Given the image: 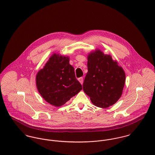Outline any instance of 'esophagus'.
I'll return each instance as SVG.
<instances>
[{"label":"esophagus","mask_w":155,"mask_h":155,"mask_svg":"<svg viewBox=\"0 0 155 155\" xmlns=\"http://www.w3.org/2000/svg\"><path fill=\"white\" fill-rule=\"evenodd\" d=\"M78 81H79V82H80L81 84H83V82H84V78H83L82 77L79 78L78 79Z\"/></svg>","instance_id":"obj_1"}]
</instances>
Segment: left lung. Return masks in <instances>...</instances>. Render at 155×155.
<instances>
[{
	"label": "left lung",
	"instance_id": "obj_1",
	"mask_svg": "<svg viewBox=\"0 0 155 155\" xmlns=\"http://www.w3.org/2000/svg\"><path fill=\"white\" fill-rule=\"evenodd\" d=\"M88 72L83 89L95 106L107 108L116 103L122 95L125 82L123 68L110 55L97 49L88 56Z\"/></svg>",
	"mask_w": 155,
	"mask_h": 155
}]
</instances>
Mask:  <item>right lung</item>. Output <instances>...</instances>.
I'll return each mask as SVG.
<instances>
[{
    "instance_id": "1",
    "label": "right lung",
    "mask_w": 155,
    "mask_h": 155,
    "mask_svg": "<svg viewBox=\"0 0 155 155\" xmlns=\"http://www.w3.org/2000/svg\"><path fill=\"white\" fill-rule=\"evenodd\" d=\"M37 88L48 103L56 107L64 104L82 90L69 58L54 54L36 78Z\"/></svg>"
}]
</instances>
